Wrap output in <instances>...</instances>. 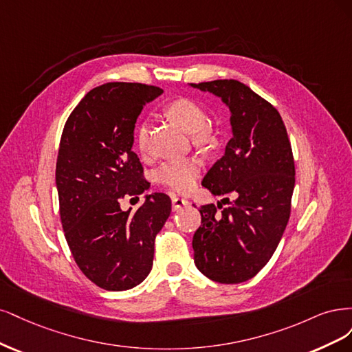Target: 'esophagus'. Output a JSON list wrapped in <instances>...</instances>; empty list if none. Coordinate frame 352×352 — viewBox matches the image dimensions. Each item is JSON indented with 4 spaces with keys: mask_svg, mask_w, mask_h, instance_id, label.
Here are the masks:
<instances>
[{
    "mask_svg": "<svg viewBox=\"0 0 352 352\" xmlns=\"http://www.w3.org/2000/svg\"><path fill=\"white\" fill-rule=\"evenodd\" d=\"M188 200L187 199H181V197H178V196H174L173 197V209L174 210H179V209H183V208H186L187 205H188Z\"/></svg>",
    "mask_w": 352,
    "mask_h": 352,
    "instance_id": "obj_1",
    "label": "esophagus"
}]
</instances>
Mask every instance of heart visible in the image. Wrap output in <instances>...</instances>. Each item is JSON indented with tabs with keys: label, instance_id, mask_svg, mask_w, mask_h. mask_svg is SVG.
<instances>
[{
	"label": "heart",
	"instance_id": "heart-1",
	"mask_svg": "<svg viewBox=\"0 0 352 352\" xmlns=\"http://www.w3.org/2000/svg\"><path fill=\"white\" fill-rule=\"evenodd\" d=\"M171 117L181 129L192 133V140L200 146H210L214 143L213 133L206 129L208 112L200 104L190 98H178L166 108ZM147 124L135 131V144L139 151H146L147 146ZM201 173V162L196 156L175 157V160L162 164L156 171V181L164 187L173 188L178 192H188L196 186V181Z\"/></svg>",
	"mask_w": 352,
	"mask_h": 352
}]
</instances>
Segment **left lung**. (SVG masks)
I'll list each match as a JSON object with an SVG mask.
<instances>
[{"label":"left lung","mask_w":352,"mask_h":352,"mask_svg":"<svg viewBox=\"0 0 352 352\" xmlns=\"http://www.w3.org/2000/svg\"><path fill=\"white\" fill-rule=\"evenodd\" d=\"M191 86L222 98L231 111L234 134L201 186L214 196H235L221 212V203L200 208L201 223L192 236L195 263L214 282L240 283L265 267L289 221L296 186L291 143L278 109L244 83Z\"/></svg>","instance_id":"obj_1"}]
</instances>
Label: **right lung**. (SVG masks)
<instances>
[{
    "label": "right lung",
    "instance_id": "right-lung-1",
    "mask_svg": "<svg viewBox=\"0 0 352 352\" xmlns=\"http://www.w3.org/2000/svg\"><path fill=\"white\" fill-rule=\"evenodd\" d=\"M162 89L112 82L85 95L67 118L56 157L60 218L77 266L95 285L126 291L153 265L155 238L171 214V199L155 192L135 210L121 200L149 187L133 152L134 124Z\"/></svg>",
    "mask_w": 352,
    "mask_h": 352
}]
</instances>
